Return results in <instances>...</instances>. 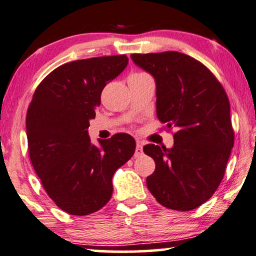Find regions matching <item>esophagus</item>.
Wrapping results in <instances>:
<instances>
[{"label":"esophagus","instance_id":"esophagus-1","mask_svg":"<svg viewBox=\"0 0 256 256\" xmlns=\"http://www.w3.org/2000/svg\"><path fill=\"white\" fill-rule=\"evenodd\" d=\"M144 154V150H142V144H141L140 142L136 144V148H135V156H142Z\"/></svg>","mask_w":256,"mask_h":256}]
</instances>
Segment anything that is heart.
I'll list each match as a JSON object with an SVG mask.
<instances>
[{
    "label": "heart",
    "mask_w": 256,
    "mask_h": 256,
    "mask_svg": "<svg viewBox=\"0 0 256 256\" xmlns=\"http://www.w3.org/2000/svg\"><path fill=\"white\" fill-rule=\"evenodd\" d=\"M144 74H146V72H135V74H130V77L132 76H144Z\"/></svg>",
    "instance_id": "1"
}]
</instances>
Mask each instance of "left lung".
I'll return each instance as SVG.
<instances>
[{"label": "left lung", "instance_id": "left-lung-1", "mask_svg": "<svg viewBox=\"0 0 256 256\" xmlns=\"http://www.w3.org/2000/svg\"><path fill=\"white\" fill-rule=\"evenodd\" d=\"M132 59L156 78V116L176 129L170 150L144 147L156 162L148 190L167 209L194 210L215 194L234 146L228 96L206 66L184 53H134Z\"/></svg>", "mask_w": 256, "mask_h": 256}]
</instances>
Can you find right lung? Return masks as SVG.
<instances>
[{"mask_svg": "<svg viewBox=\"0 0 256 256\" xmlns=\"http://www.w3.org/2000/svg\"><path fill=\"white\" fill-rule=\"evenodd\" d=\"M127 64L126 54L66 62L41 80L28 106L30 162L48 197L70 215L102 209L112 194L114 173L135 152L126 133L100 140V147L88 135L102 90Z\"/></svg>", "mask_w": 256, "mask_h": 256, "instance_id": "obj_1", "label": "right lung"}]
</instances>
